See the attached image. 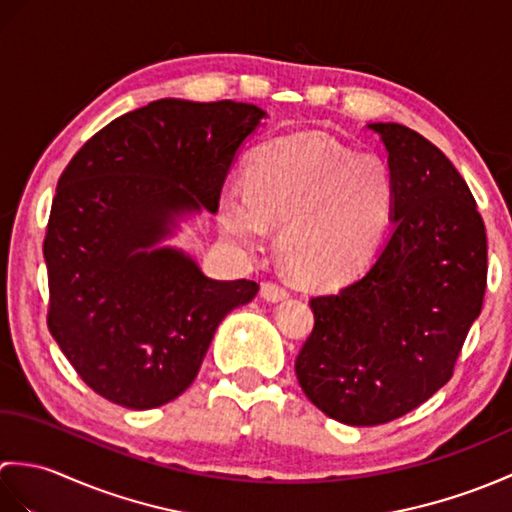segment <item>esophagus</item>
Wrapping results in <instances>:
<instances>
[{
	"instance_id": "esophagus-1",
	"label": "esophagus",
	"mask_w": 512,
	"mask_h": 512,
	"mask_svg": "<svg viewBox=\"0 0 512 512\" xmlns=\"http://www.w3.org/2000/svg\"><path fill=\"white\" fill-rule=\"evenodd\" d=\"M262 297L270 303H277V301L288 299V290L284 286L275 284V281H266V284L262 286Z\"/></svg>"
}]
</instances>
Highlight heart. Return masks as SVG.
Masks as SVG:
<instances>
[{
    "mask_svg": "<svg viewBox=\"0 0 512 512\" xmlns=\"http://www.w3.org/2000/svg\"><path fill=\"white\" fill-rule=\"evenodd\" d=\"M394 202V178L378 156L352 154L319 132H301L255 151L246 191H222L217 222L244 248H257L266 226H279L277 255L288 275L328 290L367 266Z\"/></svg>",
    "mask_w": 512,
    "mask_h": 512,
    "instance_id": "obj_1",
    "label": "heart"
}]
</instances>
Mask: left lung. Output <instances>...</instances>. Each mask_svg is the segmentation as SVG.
<instances>
[{"mask_svg": "<svg viewBox=\"0 0 512 512\" xmlns=\"http://www.w3.org/2000/svg\"><path fill=\"white\" fill-rule=\"evenodd\" d=\"M367 129L387 149L394 228L361 279L310 301L295 363L312 405L352 427L405 416L449 383L486 290L484 222L458 169L405 125Z\"/></svg>", "mask_w": 512, "mask_h": 512, "instance_id": "obj_1", "label": "left lung"}]
</instances>
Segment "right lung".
<instances>
[{
    "instance_id": "right-lung-1",
    "label": "right lung",
    "mask_w": 512,
    "mask_h": 512,
    "mask_svg": "<svg viewBox=\"0 0 512 512\" xmlns=\"http://www.w3.org/2000/svg\"><path fill=\"white\" fill-rule=\"evenodd\" d=\"M257 105L160 99L123 114L61 173L43 257L48 328L85 385L127 409L167 405L255 281H220L165 244L217 202Z\"/></svg>"
}]
</instances>
